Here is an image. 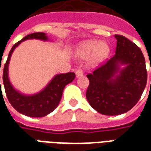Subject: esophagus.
<instances>
[{
  "label": "esophagus",
  "mask_w": 151,
  "mask_h": 151,
  "mask_svg": "<svg viewBox=\"0 0 151 151\" xmlns=\"http://www.w3.org/2000/svg\"><path fill=\"white\" fill-rule=\"evenodd\" d=\"M75 74H76V78H79V77H82V76H83V73H82V71L81 70V69H78V70L76 71Z\"/></svg>",
  "instance_id": "esophagus-1"
}]
</instances>
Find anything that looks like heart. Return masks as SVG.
<instances>
[{"mask_svg":"<svg viewBox=\"0 0 151 151\" xmlns=\"http://www.w3.org/2000/svg\"><path fill=\"white\" fill-rule=\"evenodd\" d=\"M110 53V47L104 41L86 40L79 43L74 50V55L78 59H87L91 67H95L107 59Z\"/></svg>","mask_w":151,"mask_h":151,"instance_id":"b5f03b06","label":"heart"}]
</instances>
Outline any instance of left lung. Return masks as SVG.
I'll use <instances>...</instances> for the list:
<instances>
[{"label":"left lung","instance_id":"left-lung-1","mask_svg":"<svg viewBox=\"0 0 151 151\" xmlns=\"http://www.w3.org/2000/svg\"><path fill=\"white\" fill-rule=\"evenodd\" d=\"M116 54L108 62L87 74L86 99L99 113L117 116L133 108L147 82L146 61L136 44L123 35H115Z\"/></svg>","mask_w":151,"mask_h":151}]
</instances>
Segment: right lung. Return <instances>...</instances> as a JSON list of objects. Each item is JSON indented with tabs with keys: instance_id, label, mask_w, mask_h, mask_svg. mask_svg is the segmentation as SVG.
I'll return each mask as SVG.
<instances>
[{
	"instance_id": "add662e5",
	"label": "right lung",
	"mask_w": 151,
	"mask_h": 151,
	"mask_svg": "<svg viewBox=\"0 0 151 151\" xmlns=\"http://www.w3.org/2000/svg\"><path fill=\"white\" fill-rule=\"evenodd\" d=\"M39 40L49 41V38L43 32L32 33L27 35L13 46L9 53L4 70H3V84L5 93L10 104L15 110L24 116L30 117H43L53 111L59 104L62 96L63 91L66 85L72 82L75 78V73L73 72L56 74L51 79L47 85L40 91L27 95L23 94L14 87L9 78V65L14 51L22 42L27 40ZM1 71V65H0ZM1 86V80H0Z\"/></svg>"
}]
</instances>
